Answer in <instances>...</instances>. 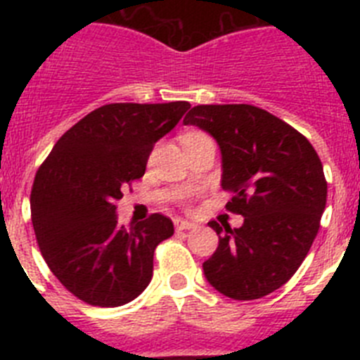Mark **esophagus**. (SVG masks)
Wrapping results in <instances>:
<instances>
[{
    "label": "esophagus",
    "mask_w": 360,
    "mask_h": 360,
    "mask_svg": "<svg viewBox=\"0 0 360 360\" xmlns=\"http://www.w3.org/2000/svg\"><path fill=\"white\" fill-rule=\"evenodd\" d=\"M196 224L189 221V219H184V218H174V229L176 231H187V229H195Z\"/></svg>",
    "instance_id": "esophagus-1"
}]
</instances>
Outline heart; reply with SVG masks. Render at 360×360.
Returning <instances> with one entry per match:
<instances>
[{
    "label": "heart",
    "instance_id": "1",
    "mask_svg": "<svg viewBox=\"0 0 360 360\" xmlns=\"http://www.w3.org/2000/svg\"><path fill=\"white\" fill-rule=\"evenodd\" d=\"M195 135H200V133H191V135H187V136H195Z\"/></svg>",
    "mask_w": 360,
    "mask_h": 360
}]
</instances>
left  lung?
<instances>
[{
  "label": "left lung",
  "mask_w": 360,
  "mask_h": 360,
  "mask_svg": "<svg viewBox=\"0 0 360 360\" xmlns=\"http://www.w3.org/2000/svg\"><path fill=\"white\" fill-rule=\"evenodd\" d=\"M218 142L227 209L243 225L209 221L218 249L203 274L219 294L238 301L269 295L303 263L316 240L328 186L310 142L292 126L250 104H200L184 119Z\"/></svg>",
  "instance_id": "obj_1"
}]
</instances>
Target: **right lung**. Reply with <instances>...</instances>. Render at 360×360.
I'll list each match as a JSON object with an SVG mask.
<instances>
[{"label": "right lung", "mask_w": 360, "mask_h": 360, "mask_svg": "<svg viewBox=\"0 0 360 360\" xmlns=\"http://www.w3.org/2000/svg\"><path fill=\"white\" fill-rule=\"evenodd\" d=\"M189 108L186 101L101 106L41 164L30 195L37 243L53 276L84 303L122 307L151 281L153 254L173 236V221L151 214L124 229L115 203L122 187L144 174L155 142Z\"/></svg>", "instance_id": "obj_1"}]
</instances>
